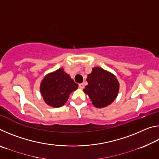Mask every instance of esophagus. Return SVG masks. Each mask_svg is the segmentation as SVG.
Instances as JSON below:
<instances>
[{
    "label": "esophagus",
    "mask_w": 159,
    "mask_h": 159,
    "mask_svg": "<svg viewBox=\"0 0 159 159\" xmlns=\"http://www.w3.org/2000/svg\"><path fill=\"white\" fill-rule=\"evenodd\" d=\"M79 88H80V89H83V88H84V85H83V83H79Z\"/></svg>",
    "instance_id": "obj_1"
}]
</instances>
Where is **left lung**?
<instances>
[{"mask_svg": "<svg viewBox=\"0 0 159 159\" xmlns=\"http://www.w3.org/2000/svg\"><path fill=\"white\" fill-rule=\"evenodd\" d=\"M87 82L88 84L83 90L98 108L109 105L116 98L119 83L114 75L105 70L94 68L92 73L88 75Z\"/></svg>", "mask_w": 159, "mask_h": 159, "instance_id": "8db88e82", "label": "left lung"}]
</instances>
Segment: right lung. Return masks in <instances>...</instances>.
I'll return each instance as SVG.
<instances>
[{
  "label": "right lung",
  "instance_id": "add662e5",
  "mask_svg": "<svg viewBox=\"0 0 159 159\" xmlns=\"http://www.w3.org/2000/svg\"><path fill=\"white\" fill-rule=\"evenodd\" d=\"M78 86L63 69H59L44 78L41 84V93L48 105L60 107L66 103L70 93L76 90Z\"/></svg>",
  "mask_w": 159,
  "mask_h": 159
}]
</instances>
